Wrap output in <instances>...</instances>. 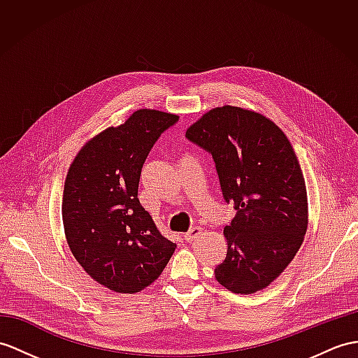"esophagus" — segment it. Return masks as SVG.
<instances>
[{
    "mask_svg": "<svg viewBox=\"0 0 358 358\" xmlns=\"http://www.w3.org/2000/svg\"><path fill=\"white\" fill-rule=\"evenodd\" d=\"M200 234H202V228H193V229H189V231L184 235V238H185V241L191 243V241L197 240V238L200 237Z\"/></svg>",
    "mask_w": 358,
    "mask_h": 358,
    "instance_id": "1",
    "label": "esophagus"
}]
</instances>
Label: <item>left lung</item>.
Segmentation results:
<instances>
[{"label":"left lung","instance_id":"obj_1","mask_svg":"<svg viewBox=\"0 0 358 358\" xmlns=\"http://www.w3.org/2000/svg\"><path fill=\"white\" fill-rule=\"evenodd\" d=\"M185 136L213 156L222 194L237 209L224 226L228 252L215 280L234 293L263 290L307 232V188L290 141L273 121L235 106L206 112Z\"/></svg>","mask_w":358,"mask_h":358}]
</instances>
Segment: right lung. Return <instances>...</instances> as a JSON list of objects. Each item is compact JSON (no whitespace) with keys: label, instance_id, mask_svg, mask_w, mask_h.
<instances>
[{"label":"right lung","instance_id":"right-lung-1","mask_svg":"<svg viewBox=\"0 0 358 358\" xmlns=\"http://www.w3.org/2000/svg\"><path fill=\"white\" fill-rule=\"evenodd\" d=\"M178 115L139 109L83 145L68 170L62 219L68 246L92 280L117 293L150 285L174 248L138 200L143 165Z\"/></svg>","mask_w":358,"mask_h":358}]
</instances>
